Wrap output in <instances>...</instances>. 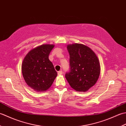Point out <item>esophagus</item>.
<instances>
[{
	"mask_svg": "<svg viewBox=\"0 0 126 126\" xmlns=\"http://www.w3.org/2000/svg\"><path fill=\"white\" fill-rule=\"evenodd\" d=\"M62 74H63V72L62 70L59 71L58 72V75H62Z\"/></svg>",
	"mask_w": 126,
	"mask_h": 126,
	"instance_id": "esophagus-1",
	"label": "esophagus"
}]
</instances>
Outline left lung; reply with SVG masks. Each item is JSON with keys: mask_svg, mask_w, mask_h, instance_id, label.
I'll use <instances>...</instances> for the list:
<instances>
[{"mask_svg": "<svg viewBox=\"0 0 126 126\" xmlns=\"http://www.w3.org/2000/svg\"><path fill=\"white\" fill-rule=\"evenodd\" d=\"M70 71L65 78L77 92H85L97 82L100 74V64L96 53L84 44H68Z\"/></svg>", "mask_w": 126, "mask_h": 126, "instance_id": "obj_1", "label": "left lung"}]
</instances>
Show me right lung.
<instances>
[{"mask_svg": "<svg viewBox=\"0 0 126 126\" xmlns=\"http://www.w3.org/2000/svg\"><path fill=\"white\" fill-rule=\"evenodd\" d=\"M53 44H43L31 50L22 64L23 76L28 86L36 92H45L51 86L57 73L49 55Z\"/></svg>", "mask_w": 126, "mask_h": 126, "instance_id": "1", "label": "right lung"}]
</instances>
